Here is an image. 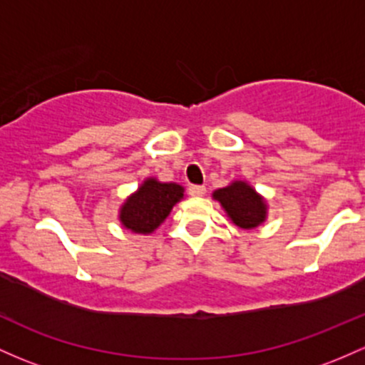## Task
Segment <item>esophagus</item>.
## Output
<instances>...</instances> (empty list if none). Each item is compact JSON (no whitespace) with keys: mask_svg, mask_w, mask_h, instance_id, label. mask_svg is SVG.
I'll list each match as a JSON object with an SVG mask.
<instances>
[{"mask_svg":"<svg viewBox=\"0 0 365 365\" xmlns=\"http://www.w3.org/2000/svg\"><path fill=\"white\" fill-rule=\"evenodd\" d=\"M190 195L191 197H203L205 195V186H198V184H193V186H190Z\"/></svg>","mask_w":365,"mask_h":365,"instance_id":"obj_1","label":"esophagus"}]
</instances>
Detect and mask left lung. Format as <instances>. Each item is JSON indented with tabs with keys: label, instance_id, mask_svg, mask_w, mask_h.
Masks as SVG:
<instances>
[{
	"label": "left lung",
	"instance_id": "obj_1",
	"mask_svg": "<svg viewBox=\"0 0 365 365\" xmlns=\"http://www.w3.org/2000/svg\"><path fill=\"white\" fill-rule=\"evenodd\" d=\"M212 197L238 228L254 230L266 221L268 205L249 182L233 181L230 186L215 190Z\"/></svg>",
	"mask_w": 365,
	"mask_h": 365
}]
</instances>
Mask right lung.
<instances>
[{
  "instance_id": "1",
  "label": "right lung",
  "mask_w": 365,
  "mask_h": 365,
  "mask_svg": "<svg viewBox=\"0 0 365 365\" xmlns=\"http://www.w3.org/2000/svg\"><path fill=\"white\" fill-rule=\"evenodd\" d=\"M182 197L184 187L179 184L148 178L121 205L120 222L134 233L150 235L165 221L172 207Z\"/></svg>"
}]
</instances>
